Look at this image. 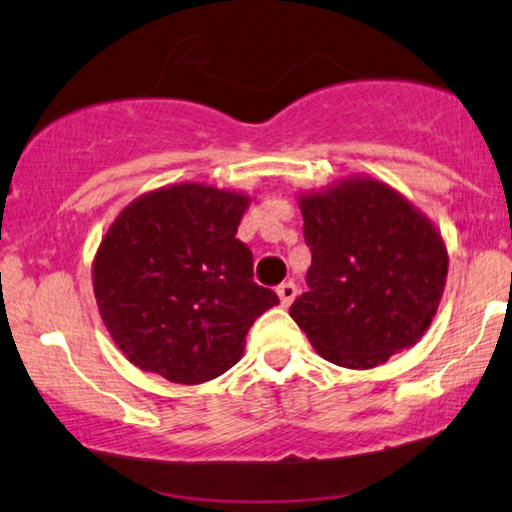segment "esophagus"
Wrapping results in <instances>:
<instances>
[{
    "label": "esophagus",
    "instance_id": "1",
    "mask_svg": "<svg viewBox=\"0 0 512 512\" xmlns=\"http://www.w3.org/2000/svg\"><path fill=\"white\" fill-rule=\"evenodd\" d=\"M276 292H278V297H281V304L283 306H290L292 299L297 297V285L292 283V281H285V283L278 285Z\"/></svg>",
    "mask_w": 512,
    "mask_h": 512
}]
</instances>
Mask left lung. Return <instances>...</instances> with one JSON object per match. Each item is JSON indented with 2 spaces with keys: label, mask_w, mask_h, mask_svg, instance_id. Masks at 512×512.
I'll list each match as a JSON object with an SVG mask.
<instances>
[{
  "label": "left lung",
  "mask_w": 512,
  "mask_h": 512,
  "mask_svg": "<svg viewBox=\"0 0 512 512\" xmlns=\"http://www.w3.org/2000/svg\"><path fill=\"white\" fill-rule=\"evenodd\" d=\"M311 250L290 306L320 356L367 370L417 344L438 311L445 243L410 201L377 180H346L299 201Z\"/></svg>",
  "instance_id": "8db88e82"
}]
</instances>
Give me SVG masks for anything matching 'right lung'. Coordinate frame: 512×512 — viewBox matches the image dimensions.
Returning <instances> with one entry per match:
<instances>
[{"label": "right lung", "instance_id": "right-lung-1", "mask_svg": "<svg viewBox=\"0 0 512 512\" xmlns=\"http://www.w3.org/2000/svg\"><path fill=\"white\" fill-rule=\"evenodd\" d=\"M248 196L175 185L114 220L93 264L100 316L126 358L175 384L220 377L241 358L257 316L278 304L252 281L236 231Z\"/></svg>", "mask_w": 512, "mask_h": 512}]
</instances>
